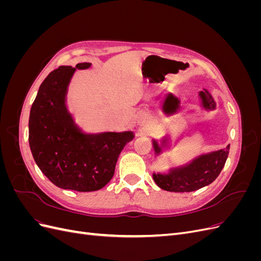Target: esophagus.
<instances>
[{
  "label": "esophagus",
  "mask_w": 261,
  "mask_h": 261,
  "mask_svg": "<svg viewBox=\"0 0 261 261\" xmlns=\"http://www.w3.org/2000/svg\"><path fill=\"white\" fill-rule=\"evenodd\" d=\"M147 122H148V117H146V116H145V117L143 118V124H146Z\"/></svg>",
  "instance_id": "esophagus-1"
}]
</instances>
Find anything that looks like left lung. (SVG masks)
<instances>
[{
  "instance_id": "8db88e82",
  "label": "left lung",
  "mask_w": 261,
  "mask_h": 261,
  "mask_svg": "<svg viewBox=\"0 0 261 261\" xmlns=\"http://www.w3.org/2000/svg\"><path fill=\"white\" fill-rule=\"evenodd\" d=\"M198 96L203 110L206 111L216 110V101L207 89L199 91ZM179 99L170 92L165 96L161 108L165 115L171 116L179 112ZM160 143L159 145L158 140L152 139L155 155H160L163 149L171 147V139L168 136H164ZM228 151H230V145L217 151L202 153L186 164L171 168L168 173H153L152 177L154 183L168 192L189 193L197 191L211 184L219 176L227 159Z\"/></svg>"
}]
</instances>
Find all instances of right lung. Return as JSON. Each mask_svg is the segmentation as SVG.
Instances as JSON below:
<instances>
[{"label":"right lung","mask_w":261,"mask_h":261,"mask_svg":"<svg viewBox=\"0 0 261 261\" xmlns=\"http://www.w3.org/2000/svg\"><path fill=\"white\" fill-rule=\"evenodd\" d=\"M76 67L60 66L39 87L29 115V146L43 174L63 189L94 192L114 175L115 165L125 145L135 137L132 130L85 133L68 111L66 96Z\"/></svg>","instance_id":"obj_1"}]
</instances>
